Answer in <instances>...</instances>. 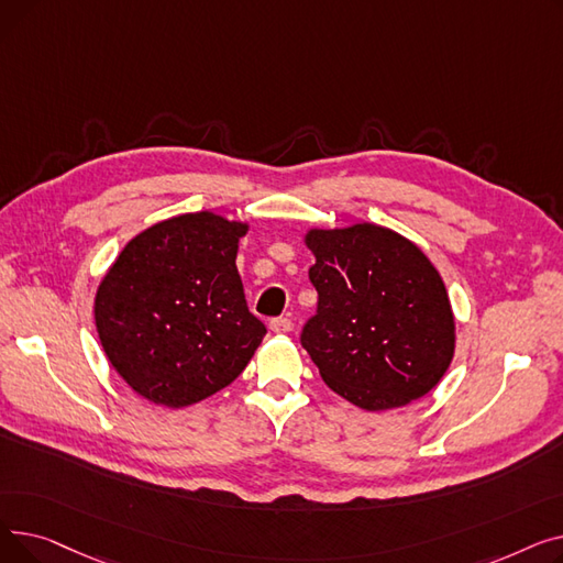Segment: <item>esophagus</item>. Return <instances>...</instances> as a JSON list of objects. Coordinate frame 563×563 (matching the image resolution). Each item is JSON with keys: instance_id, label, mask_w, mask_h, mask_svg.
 Listing matches in <instances>:
<instances>
[{"instance_id": "obj_1", "label": "esophagus", "mask_w": 563, "mask_h": 563, "mask_svg": "<svg viewBox=\"0 0 563 563\" xmlns=\"http://www.w3.org/2000/svg\"><path fill=\"white\" fill-rule=\"evenodd\" d=\"M291 319L289 317H276V319H272V323H269V329L274 331V333H289L291 331Z\"/></svg>"}]
</instances>
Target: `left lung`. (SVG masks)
Instances as JSON below:
<instances>
[{"mask_svg":"<svg viewBox=\"0 0 563 563\" xmlns=\"http://www.w3.org/2000/svg\"><path fill=\"white\" fill-rule=\"evenodd\" d=\"M317 312L301 344L327 386L365 410L424 397L454 356L445 283L406 236L372 223L310 230Z\"/></svg>","mask_w":563,"mask_h":563,"instance_id":"8db88e82","label":"left lung"}]
</instances>
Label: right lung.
Instances as JSON below:
<instances>
[{"instance_id": "1", "label": "right lung", "mask_w": 563, "mask_h": 563, "mask_svg": "<svg viewBox=\"0 0 563 563\" xmlns=\"http://www.w3.org/2000/svg\"><path fill=\"white\" fill-rule=\"evenodd\" d=\"M246 223L212 212L143 230L115 257L96 294L109 363L153 404L183 408L244 372L266 335L236 272Z\"/></svg>"}]
</instances>
